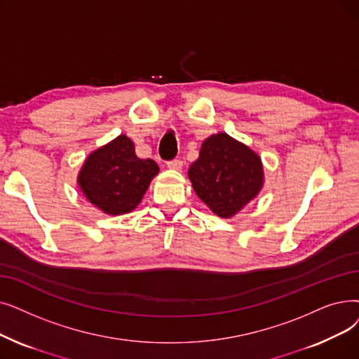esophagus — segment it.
<instances>
[{
  "label": "esophagus",
  "mask_w": 359,
  "mask_h": 359,
  "mask_svg": "<svg viewBox=\"0 0 359 359\" xmlns=\"http://www.w3.org/2000/svg\"><path fill=\"white\" fill-rule=\"evenodd\" d=\"M183 165V163L180 160H171V161H167V167L171 168V170H180Z\"/></svg>",
  "instance_id": "esophagus-1"
}]
</instances>
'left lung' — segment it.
I'll list each match as a JSON object with an SVG mask.
<instances>
[{"instance_id":"obj_1","label":"left lung","mask_w":359,"mask_h":359,"mask_svg":"<svg viewBox=\"0 0 359 359\" xmlns=\"http://www.w3.org/2000/svg\"><path fill=\"white\" fill-rule=\"evenodd\" d=\"M188 173L198 198L223 218L239 212L264 184L259 155L227 133L211 135L202 142Z\"/></svg>"}]
</instances>
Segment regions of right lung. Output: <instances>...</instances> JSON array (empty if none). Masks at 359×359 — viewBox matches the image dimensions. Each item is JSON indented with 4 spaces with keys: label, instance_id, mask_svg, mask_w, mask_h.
<instances>
[{
    "label": "right lung",
    "instance_id": "add662e5",
    "mask_svg": "<svg viewBox=\"0 0 359 359\" xmlns=\"http://www.w3.org/2000/svg\"><path fill=\"white\" fill-rule=\"evenodd\" d=\"M160 167L135 154L132 139L120 135L93 151L83 163L77 183L90 204L110 215L133 211Z\"/></svg>",
    "mask_w": 359,
    "mask_h": 359
}]
</instances>
